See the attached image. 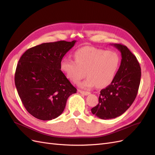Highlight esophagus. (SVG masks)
<instances>
[{"label":"esophagus","mask_w":155,"mask_h":155,"mask_svg":"<svg viewBox=\"0 0 155 155\" xmlns=\"http://www.w3.org/2000/svg\"><path fill=\"white\" fill-rule=\"evenodd\" d=\"M78 92H80L81 94L84 95V96H88V95H89L90 94L88 92H85V91H82V90H78Z\"/></svg>","instance_id":"obj_1"}]
</instances>
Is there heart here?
<instances>
[{
	"label": "heart",
	"mask_w": 155,
	"mask_h": 155,
	"mask_svg": "<svg viewBox=\"0 0 155 155\" xmlns=\"http://www.w3.org/2000/svg\"><path fill=\"white\" fill-rule=\"evenodd\" d=\"M74 61L64 58L60 63L61 69L71 82L79 83L83 88L96 86L104 88L110 84L118 70L120 58L114 51H106L92 46H85L74 52Z\"/></svg>",
	"instance_id": "obj_1"
}]
</instances>
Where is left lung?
Returning <instances> with one entry per match:
<instances>
[{"label":"left lung","instance_id":"obj_1","mask_svg":"<svg viewBox=\"0 0 155 155\" xmlns=\"http://www.w3.org/2000/svg\"><path fill=\"white\" fill-rule=\"evenodd\" d=\"M111 45L120 51V65L110 84L100 91L97 105L91 109L93 114L104 120L120 116L132 105L141 76L140 63L128 48L120 44Z\"/></svg>","mask_w":155,"mask_h":155}]
</instances>
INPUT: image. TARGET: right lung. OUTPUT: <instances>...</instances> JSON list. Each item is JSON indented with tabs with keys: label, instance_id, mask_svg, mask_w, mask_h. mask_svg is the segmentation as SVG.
<instances>
[{
	"label": "right lung",
	"instance_id": "add662e5",
	"mask_svg": "<svg viewBox=\"0 0 155 155\" xmlns=\"http://www.w3.org/2000/svg\"><path fill=\"white\" fill-rule=\"evenodd\" d=\"M76 41L42 43L27 50L19 59L15 84L25 108L42 120L58 117L67 99L77 89L61 71L63 56Z\"/></svg>",
	"mask_w": 155,
	"mask_h": 155
}]
</instances>
